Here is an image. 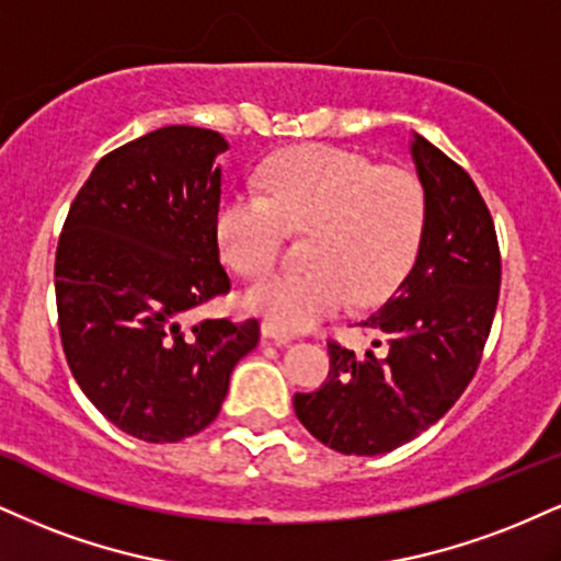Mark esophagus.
<instances>
[{
    "label": "esophagus",
    "instance_id": "esophagus-1",
    "mask_svg": "<svg viewBox=\"0 0 561 561\" xmlns=\"http://www.w3.org/2000/svg\"><path fill=\"white\" fill-rule=\"evenodd\" d=\"M261 336H263V340H272L274 345H285V342L293 340V334H289L287 329H279L272 321L261 323Z\"/></svg>",
    "mask_w": 561,
    "mask_h": 561
}]
</instances>
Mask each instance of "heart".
<instances>
[{"instance_id":"heart-1","label":"heart","mask_w":561,"mask_h":561,"mask_svg":"<svg viewBox=\"0 0 561 561\" xmlns=\"http://www.w3.org/2000/svg\"><path fill=\"white\" fill-rule=\"evenodd\" d=\"M259 193H229L216 208L221 259L238 274L266 272L282 234L306 232V272L268 274L242 289L248 313L306 329L347 306H379L413 268L426 193L413 172L374 167L334 146L287 148L266 161Z\"/></svg>"}]
</instances>
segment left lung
<instances>
[{
	"instance_id": "obj_1",
	"label": "left lung",
	"mask_w": 561,
	"mask_h": 561,
	"mask_svg": "<svg viewBox=\"0 0 561 561\" xmlns=\"http://www.w3.org/2000/svg\"><path fill=\"white\" fill-rule=\"evenodd\" d=\"M426 225L415 263L360 327L376 350L329 342V379L295 394V415L342 455H387L434 426L473 379L496 313L502 261L470 174L410 133Z\"/></svg>"
}]
</instances>
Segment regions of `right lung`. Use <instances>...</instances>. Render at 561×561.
Here are the masks:
<instances>
[{"instance_id":"obj_1","label":"right lung","mask_w":561,"mask_h":561,"mask_svg":"<svg viewBox=\"0 0 561 561\" xmlns=\"http://www.w3.org/2000/svg\"><path fill=\"white\" fill-rule=\"evenodd\" d=\"M216 130L170 125L106 153L72 201L54 261L59 334L78 387L144 442H180L219 415L259 321L187 313L225 295L214 219Z\"/></svg>"}]
</instances>
